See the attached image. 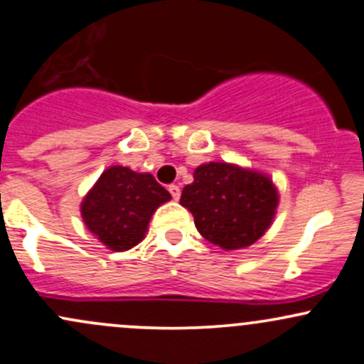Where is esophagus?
Listing matches in <instances>:
<instances>
[{"label":"esophagus","instance_id":"esophagus-1","mask_svg":"<svg viewBox=\"0 0 364 364\" xmlns=\"http://www.w3.org/2000/svg\"><path fill=\"white\" fill-rule=\"evenodd\" d=\"M169 192H171L172 198H174V200H178L179 195H181V190H179L178 185H171V186H169Z\"/></svg>","mask_w":364,"mask_h":364}]
</instances>
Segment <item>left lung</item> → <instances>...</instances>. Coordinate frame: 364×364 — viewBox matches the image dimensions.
<instances>
[{"label": "left lung", "instance_id": "1", "mask_svg": "<svg viewBox=\"0 0 364 364\" xmlns=\"http://www.w3.org/2000/svg\"><path fill=\"white\" fill-rule=\"evenodd\" d=\"M179 204L193 214L209 242L233 251L255 244L272 225L277 188L267 174L227 162H209L193 172Z\"/></svg>", "mask_w": 364, "mask_h": 364}]
</instances>
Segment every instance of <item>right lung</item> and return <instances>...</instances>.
Instances as JSON below:
<instances>
[{"mask_svg": "<svg viewBox=\"0 0 364 364\" xmlns=\"http://www.w3.org/2000/svg\"><path fill=\"white\" fill-rule=\"evenodd\" d=\"M171 193L148 172L112 166L85 195L80 211L89 230L112 251H127L144 239L151 214Z\"/></svg>", "mask_w": 364, "mask_h": 364, "instance_id": "right-lung-1", "label": "right lung"}]
</instances>
